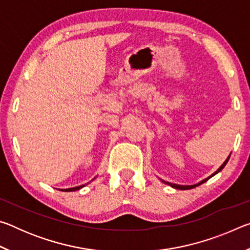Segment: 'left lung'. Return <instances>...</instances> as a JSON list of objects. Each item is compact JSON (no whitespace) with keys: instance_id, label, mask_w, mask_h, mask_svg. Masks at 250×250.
<instances>
[{"instance_id":"1","label":"left lung","mask_w":250,"mask_h":250,"mask_svg":"<svg viewBox=\"0 0 250 250\" xmlns=\"http://www.w3.org/2000/svg\"><path fill=\"white\" fill-rule=\"evenodd\" d=\"M230 156V155H229ZM229 156H228V158L226 159V161L225 162H224L222 166H221V167L218 168V170L215 172V173H213V174H211L210 176H208L207 177V179H205V180H203V181H201L200 183H197V184H194V185H177V184H172V183H168V182H164V181H162V182H164V183H167V185H170V186H172V188H177V189H191V188H196V186H198V185H201V184H203L204 183V182H206L207 180H209L211 176H214L215 174H217V173L219 172V171H222L224 167H225V166L227 164V162H228V160H229Z\"/></svg>"}]
</instances>
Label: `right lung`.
Returning <instances> with one entry per match:
<instances>
[{"instance_id":"add662e5","label":"right lung","mask_w":250,"mask_h":250,"mask_svg":"<svg viewBox=\"0 0 250 250\" xmlns=\"http://www.w3.org/2000/svg\"><path fill=\"white\" fill-rule=\"evenodd\" d=\"M84 185H80V186H76V188H66L62 189L64 192H73V191H77V189H80L82 188H83Z\"/></svg>"}]
</instances>
